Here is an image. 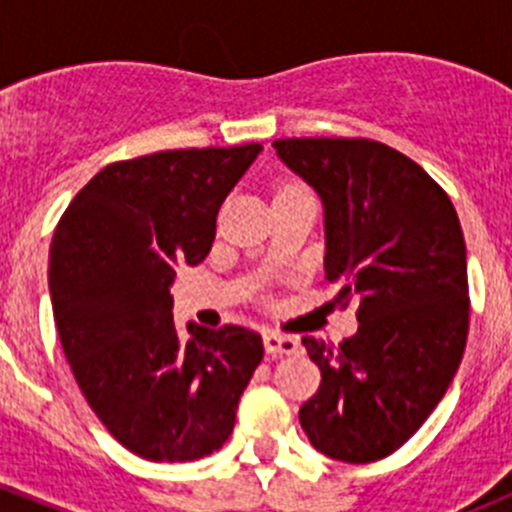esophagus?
Segmentation results:
<instances>
[{"instance_id":"esophagus-1","label":"esophagus","mask_w":512,"mask_h":512,"mask_svg":"<svg viewBox=\"0 0 512 512\" xmlns=\"http://www.w3.org/2000/svg\"><path fill=\"white\" fill-rule=\"evenodd\" d=\"M262 342H265L267 354L272 356L299 354V349H302V344H299L297 339L287 337V334H277V332H267L265 337H262Z\"/></svg>"}]
</instances>
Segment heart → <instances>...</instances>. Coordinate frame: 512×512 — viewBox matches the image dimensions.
I'll use <instances>...</instances> for the list:
<instances>
[{
    "instance_id": "1",
    "label": "heart",
    "mask_w": 512,
    "mask_h": 512,
    "mask_svg": "<svg viewBox=\"0 0 512 512\" xmlns=\"http://www.w3.org/2000/svg\"><path fill=\"white\" fill-rule=\"evenodd\" d=\"M289 190H294V188H289Z\"/></svg>"
}]
</instances>
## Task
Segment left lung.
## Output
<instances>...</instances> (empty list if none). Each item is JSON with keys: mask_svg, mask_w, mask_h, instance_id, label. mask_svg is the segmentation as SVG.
<instances>
[{"mask_svg": "<svg viewBox=\"0 0 512 512\" xmlns=\"http://www.w3.org/2000/svg\"><path fill=\"white\" fill-rule=\"evenodd\" d=\"M272 148L322 200L324 277L339 287V302L359 299V329L339 349L302 339L322 384L299 423L324 456L379 461L423 426L461 364V223L431 175L384 143L287 138Z\"/></svg>", "mask_w": 512, "mask_h": 512, "instance_id": "8db88e82", "label": "left lung"}]
</instances>
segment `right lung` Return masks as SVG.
<instances>
[{"label": "right lung", "instance_id": "obj_1", "mask_svg": "<svg viewBox=\"0 0 512 512\" xmlns=\"http://www.w3.org/2000/svg\"><path fill=\"white\" fill-rule=\"evenodd\" d=\"M260 143L121 160L71 200L49 250L56 329L76 384L113 438L148 461H195L230 438L262 339L173 322L175 267L198 265Z\"/></svg>", "mask_w": 512, "mask_h": 512}]
</instances>
